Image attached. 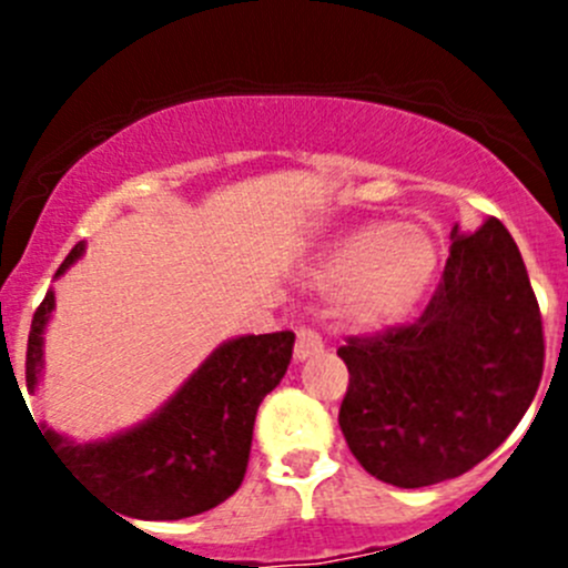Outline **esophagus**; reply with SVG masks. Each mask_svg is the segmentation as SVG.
Listing matches in <instances>:
<instances>
[{
    "label": "esophagus",
    "instance_id": "obj_1",
    "mask_svg": "<svg viewBox=\"0 0 568 568\" xmlns=\"http://www.w3.org/2000/svg\"><path fill=\"white\" fill-rule=\"evenodd\" d=\"M321 352H324V341H321L318 332L305 329V326H302V329L296 332L294 357L300 359V363H305L307 357H313V354H321Z\"/></svg>",
    "mask_w": 568,
    "mask_h": 568
}]
</instances>
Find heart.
<instances>
[{
	"label": "heart",
	"mask_w": 568,
	"mask_h": 568,
	"mask_svg": "<svg viewBox=\"0 0 568 568\" xmlns=\"http://www.w3.org/2000/svg\"><path fill=\"white\" fill-rule=\"evenodd\" d=\"M437 244L409 222H371L343 236L318 261V288H337L335 316L354 329H382L404 318L426 294Z\"/></svg>",
	"instance_id": "1"
}]
</instances>
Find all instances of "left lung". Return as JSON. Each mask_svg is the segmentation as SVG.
<instances>
[{
	"label": "left lung",
	"mask_w": 568,
	"mask_h": 568,
	"mask_svg": "<svg viewBox=\"0 0 568 568\" xmlns=\"http://www.w3.org/2000/svg\"><path fill=\"white\" fill-rule=\"evenodd\" d=\"M348 368L341 432L374 478L420 489L467 473L506 443L544 371L536 294L500 220L454 231L423 316L337 348Z\"/></svg>",
	"instance_id": "1"
}]
</instances>
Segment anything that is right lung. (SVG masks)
Instances as JSON below:
<instances>
[{"label":"right lung","mask_w":568,"mask_h":568,"mask_svg":"<svg viewBox=\"0 0 568 568\" xmlns=\"http://www.w3.org/2000/svg\"><path fill=\"white\" fill-rule=\"evenodd\" d=\"M84 244L68 252L54 277L65 274ZM54 291L32 316L27 343V387L43 376V332ZM294 332L242 335L220 343L178 390L136 426L112 437L77 443L40 423L45 445L73 475L134 519H183L220 506L242 486L252 426L261 400L285 376ZM38 426V423H36Z\"/></svg>","instance_id":"add662e5"}]
</instances>
